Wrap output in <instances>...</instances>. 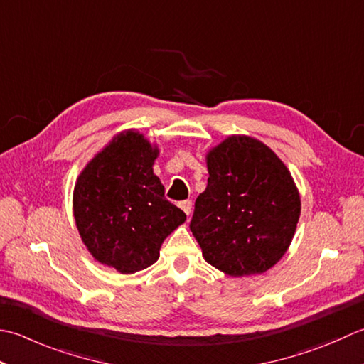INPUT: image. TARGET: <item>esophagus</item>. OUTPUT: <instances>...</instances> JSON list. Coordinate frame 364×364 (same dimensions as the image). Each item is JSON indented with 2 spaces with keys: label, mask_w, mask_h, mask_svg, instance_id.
I'll list each match as a JSON object with an SVG mask.
<instances>
[{
  "label": "esophagus",
  "mask_w": 364,
  "mask_h": 364,
  "mask_svg": "<svg viewBox=\"0 0 364 364\" xmlns=\"http://www.w3.org/2000/svg\"><path fill=\"white\" fill-rule=\"evenodd\" d=\"M179 207L185 213H187V217H190V213H191V201H182L179 204Z\"/></svg>",
  "instance_id": "obj_1"
}]
</instances>
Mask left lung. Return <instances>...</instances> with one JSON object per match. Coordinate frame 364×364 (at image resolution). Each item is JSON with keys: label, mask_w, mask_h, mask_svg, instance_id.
<instances>
[{"label": "left lung", "mask_w": 364, "mask_h": 364, "mask_svg": "<svg viewBox=\"0 0 364 364\" xmlns=\"http://www.w3.org/2000/svg\"><path fill=\"white\" fill-rule=\"evenodd\" d=\"M205 161L209 179L190 223L204 259L229 277L272 269L291 245L301 210L289 169L247 135L228 136Z\"/></svg>", "instance_id": "1"}]
</instances>
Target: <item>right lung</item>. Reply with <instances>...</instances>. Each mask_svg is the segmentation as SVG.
Instances as JSON below:
<instances>
[{
    "label": "right lung",
    "mask_w": 364,
    "mask_h": 364,
    "mask_svg": "<svg viewBox=\"0 0 364 364\" xmlns=\"http://www.w3.org/2000/svg\"><path fill=\"white\" fill-rule=\"evenodd\" d=\"M159 146L143 133L125 130L80 173L73 217L95 261L129 275L157 262L163 240L187 215L165 199L154 174Z\"/></svg>",
    "instance_id": "add662e5"
}]
</instances>
